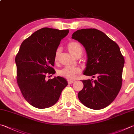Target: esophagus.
I'll use <instances>...</instances> for the list:
<instances>
[{"label":"esophagus","mask_w":134,"mask_h":134,"mask_svg":"<svg viewBox=\"0 0 134 134\" xmlns=\"http://www.w3.org/2000/svg\"><path fill=\"white\" fill-rule=\"evenodd\" d=\"M74 82V80H68V83H69V84H72V83H73Z\"/></svg>","instance_id":"1"}]
</instances>
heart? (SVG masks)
<instances>
[{"label": "heart", "mask_w": 134, "mask_h": 134, "mask_svg": "<svg viewBox=\"0 0 134 134\" xmlns=\"http://www.w3.org/2000/svg\"><path fill=\"white\" fill-rule=\"evenodd\" d=\"M68 49L74 57L76 56L78 54L81 55L82 54L83 47L82 45L77 41H73L70 42L68 45ZM60 52H61V49L60 48H58L55 51L54 55V60L55 62H57L59 60ZM80 72H81V69L79 67L66 66L64 69L60 70L58 74L60 76L66 79L72 80L74 79Z\"/></svg>", "instance_id": "heart-1"}]
</instances>
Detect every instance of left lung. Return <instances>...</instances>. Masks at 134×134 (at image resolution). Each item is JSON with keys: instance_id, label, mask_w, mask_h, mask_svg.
Wrapping results in <instances>:
<instances>
[{"instance_id": "8db88e82", "label": "left lung", "mask_w": 134, "mask_h": 134, "mask_svg": "<svg viewBox=\"0 0 134 134\" xmlns=\"http://www.w3.org/2000/svg\"><path fill=\"white\" fill-rule=\"evenodd\" d=\"M72 38L85 48L87 60L83 74L97 76V80H83V88L77 96L91 109L100 110L114 100L122 86L124 58L117 44L95 29L78 30Z\"/></svg>"}]
</instances>
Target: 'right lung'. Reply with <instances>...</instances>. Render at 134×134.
Segmentation results:
<instances>
[{"instance_id":"right-lung-1","label":"right lung","mask_w":134,"mask_h":134,"mask_svg":"<svg viewBox=\"0 0 134 134\" xmlns=\"http://www.w3.org/2000/svg\"><path fill=\"white\" fill-rule=\"evenodd\" d=\"M69 30H59L45 27L24 40L15 58L17 82L27 102L37 108L52 106L59 100L68 83L57 76L45 80L47 75L55 71L54 55L61 40Z\"/></svg>"}]
</instances>
